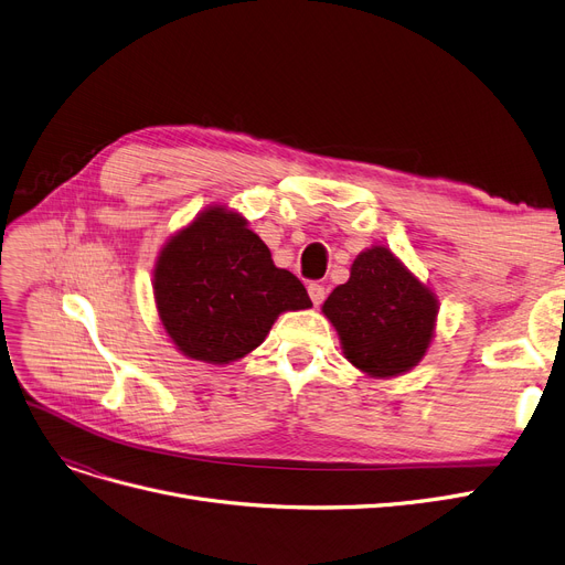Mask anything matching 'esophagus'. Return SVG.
<instances>
[{"label": "esophagus", "instance_id": "esophagus-1", "mask_svg": "<svg viewBox=\"0 0 565 565\" xmlns=\"http://www.w3.org/2000/svg\"><path fill=\"white\" fill-rule=\"evenodd\" d=\"M308 297L312 301V306H320L324 301V287L318 282H310L308 285Z\"/></svg>", "mask_w": 565, "mask_h": 565}]
</instances>
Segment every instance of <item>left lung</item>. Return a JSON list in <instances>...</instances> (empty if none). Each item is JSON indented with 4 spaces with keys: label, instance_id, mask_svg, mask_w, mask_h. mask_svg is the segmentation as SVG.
I'll use <instances>...</instances> for the list:
<instances>
[{
    "label": "left lung",
    "instance_id": "left-lung-1",
    "mask_svg": "<svg viewBox=\"0 0 565 565\" xmlns=\"http://www.w3.org/2000/svg\"><path fill=\"white\" fill-rule=\"evenodd\" d=\"M322 312L352 366L394 377L417 366L431 345L438 299L387 247L373 245L354 259L350 280L331 291Z\"/></svg>",
    "mask_w": 565,
    "mask_h": 565
}]
</instances>
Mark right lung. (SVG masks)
Returning <instances> with one entry per match:
<instances>
[{"mask_svg":"<svg viewBox=\"0 0 565 565\" xmlns=\"http://www.w3.org/2000/svg\"><path fill=\"white\" fill-rule=\"evenodd\" d=\"M152 287L173 345L220 366L262 345L280 312L312 306L303 282L278 268L247 220L224 206L169 238Z\"/></svg>","mask_w":565,"mask_h":565,"instance_id":"right-lung-1","label":"right lung"}]
</instances>
